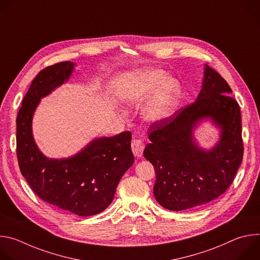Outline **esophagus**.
Returning a JSON list of instances; mask_svg holds the SVG:
<instances>
[{"mask_svg":"<svg viewBox=\"0 0 260 260\" xmlns=\"http://www.w3.org/2000/svg\"><path fill=\"white\" fill-rule=\"evenodd\" d=\"M132 150L135 156L137 157H141L143 155L144 152V148H145V143L140 140V139H135L132 141Z\"/></svg>","mask_w":260,"mask_h":260,"instance_id":"obj_1","label":"esophagus"}]
</instances>
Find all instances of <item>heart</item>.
Here are the masks:
<instances>
[{
	"instance_id": "heart-1",
	"label": "heart",
	"mask_w": 260,
	"mask_h": 260,
	"mask_svg": "<svg viewBox=\"0 0 260 260\" xmlns=\"http://www.w3.org/2000/svg\"><path fill=\"white\" fill-rule=\"evenodd\" d=\"M164 77L162 74H156L152 78L153 84L156 86L161 85ZM178 91L179 85L175 80L166 81L154 101L147 108L145 112L146 118L151 121H158L168 117L176 105Z\"/></svg>"
}]
</instances>
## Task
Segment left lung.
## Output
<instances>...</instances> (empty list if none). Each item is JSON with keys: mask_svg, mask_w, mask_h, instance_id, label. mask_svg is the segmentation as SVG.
I'll return each mask as SVG.
<instances>
[{"mask_svg": "<svg viewBox=\"0 0 260 260\" xmlns=\"http://www.w3.org/2000/svg\"><path fill=\"white\" fill-rule=\"evenodd\" d=\"M231 92L225 79L206 66L198 100L148 128L151 142L144 157L154 167L153 193L164 208L183 211L199 207L231 186L244 155L241 110ZM205 117L222 128L219 143L207 153L198 149L192 137L196 122Z\"/></svg>", "mask_w": 260, "mask_h": 260, "instance_id": "left-lung-1", "label": "left lung"}]
</instances>
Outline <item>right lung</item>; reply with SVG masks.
Returning a JSON list of instances; mask_svg holds the SVG:
<instances>
[{
    "label": "right lung",
    "instance_id": "1",
    "mask_svg": "<svg viewBox=\"0 0 260 260\" xmlns=\"http://www.w3.org/2000/svg\"><path fill=\"white\" fill-rule=\"evenodd\" d=\"M71 61L46 67L37 75L16 118V155L21 175L44 202L78 216L103 212L113 201L123 174L134 164L131 132L92 141L68 159H48L37 148L31 117L40 99L69 79Z\"/></svg>",
    "mask_w": 260,
    "mask_h": 260
}]
</instances>
